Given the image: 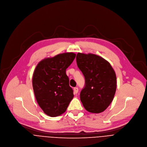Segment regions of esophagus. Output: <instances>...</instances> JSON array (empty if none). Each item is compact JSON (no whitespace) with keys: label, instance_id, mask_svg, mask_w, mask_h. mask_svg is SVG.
<instances>
[{"label":"esophagus","instance_id":"esophagus-1","mask_svg":"<svg viewBox=\"0 0 147 147\" xmlns=\"http://www.w3.org/2000/svg\"><path fill=\"white\" fill-rule=\"evenodd\" d=\"M78 91H79V89H78V87L74 88V94H77L78 93Z\"/></svg>","mask_w":147,"mask_h":147}]
</instances>
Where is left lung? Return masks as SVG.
<instances>
[{"mask_svg": "<svg viewBox=\"0 0 147 147\" xmlns=\"http://www.w3.org/2000/svg\"><path fill=\"white\" fill-rule=\"evenodd\" d=\"M78 67L85 78L80 94L84 108L89 112H103L113 99L116 89V77L110 63L95 54L78 53Z\"/></svg>", "mask_w": 147, "mask_h": 147, "instance_id": "left-lung-1", "label": "left lung"}]
</instances>
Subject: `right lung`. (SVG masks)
Wrapping results in <instances>:
<instances>
[{"label": "right lung", "instance_id": "obj_1", "mask_svg": "<svg viewBox=\"0 0 147 147\" xmlns=\"http://www.w3.org/2000/svg\"><path fill=\"white\" fill-rule=\"evenodd\" d=\"M76 57L73 53L47 58L38 64L32 77L36 100L44 112L51 117L64 113L74 94L66 69Z\"/></svg>", "mask_w": 147, "mask_h": 147}]
</instances>
